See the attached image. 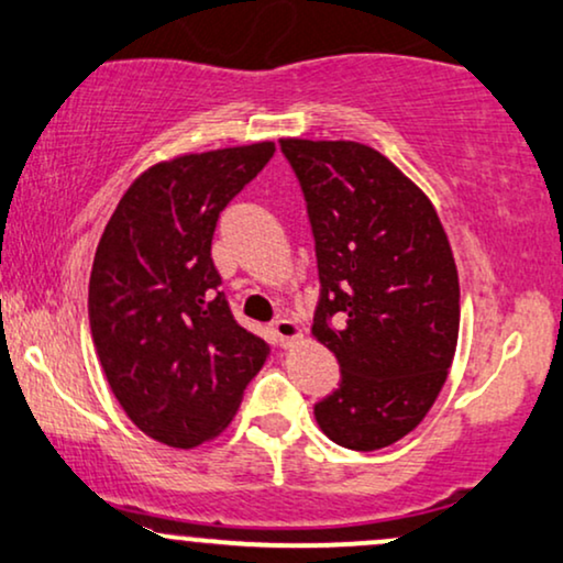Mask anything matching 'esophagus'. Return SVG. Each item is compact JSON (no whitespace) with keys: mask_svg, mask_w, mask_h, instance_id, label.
<instances>
[{"mask_svg":"<svg viewBox=\"0 0 563 563\" xmlns=\"http://www.w3.org/2000/svg\"><path fill=\"white\" fill-rule=\"evenodd\" d=\"M271 334H274V339L282 346H287V344H292L295 339H300L302 331H300V325H297L295 321H289V318H276V321L271 323Z\"/></svg>","mask_w":563,"mask_h":563,"instance_id":"esophagus-1","label":"esophagus"}]
</instances>
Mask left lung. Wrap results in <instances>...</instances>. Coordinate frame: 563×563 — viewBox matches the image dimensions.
Returning a JSON list of instances; mask_svg holds the SVG:
<instances>
[{"label":"left lung","instance_id":"1","mask_svg":"<svg viewBox=\"0 0 563 563\" xmlns=\"http://www.w3.org/2000/svg\"><path fill=\"white\" fill-rule=\"evenodd\" d=\"M282 151L313 227V336L342 371L316 420L344 449L391 446L433 407L456 352L449 238L426 192L371 145L284 137Z\"/></svg>","mask_w":563,"mask_h":563}]
</instances>
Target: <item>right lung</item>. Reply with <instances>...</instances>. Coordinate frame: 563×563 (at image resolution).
<instances>
[{
  "instance_id": "1",
  "label": "right lung",
  "mask_w": 563,
  "mask_h": 563,
  "mask_svg": "<svg viewBox=\"0 0 563 563\" xmlns=\"http://www.w3.org/2000/svg\"><path fill=\"white\" fill-rule=\"evenodd\" d=\"M276 145L177 156L128 187L96 247L88 318L128 418L175 449L211 441L238 412L268 344L234 321L211 258L219 213Z\"/></svg>"
}]
</instances>
